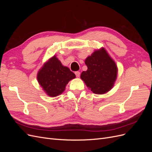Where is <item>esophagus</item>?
I'll list each match as a JSON object with an SVG mask.
<instances>
[{"label":"esophagus","mask_w":152,"mask_h":152,"mask_svg":"<svg viewBox=\"0 0 152 152\" xmlns=\"http://www.w3.org/2000/svg\"><path fill=\"white\" fill-rule=\"evenodd\" d=\"M75 74L76 75L77 77H80V73L79 72H75Z\"/></svg>","instance_id":"obj_1"}]
</instances>
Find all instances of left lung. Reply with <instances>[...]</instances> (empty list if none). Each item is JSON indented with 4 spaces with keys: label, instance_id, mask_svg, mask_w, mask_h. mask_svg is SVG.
Here are the masks:
<instances>
[{
    "label": "left lung",
    "instance_id": "obj_1",
    "mask_svg": "<svg viewBox=\"0 0 152 152\" xmlns=\"http://www.w3.org/2000/svg\"><path fill=\"white\" fill-rule=\"evenodd\" d=\"M87 66L81 79L93 93L102 94L110 91L117 79V67L106 50H96L85 60Z\"/></svg>",
    "mask_w": 152,
    "mask_h": 152
}]
</instances>
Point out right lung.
Wrapping results in <instances>:
<instances>
[{"label":"right lung","instance_id":"add662e5","mask_svg":"<svg viewBox=\"0 0 152 152\" xmlns=\"http://www.w3.org/2000/svg\"><path fill=\"white\" fill-rule=\"evenodd\" d=\"M75 75L54 56L44 64L37 74L39 84L50 97H55L65 91V86Z\"/></svg>","mask_w":152,"mask_h":152}]
</instances>
